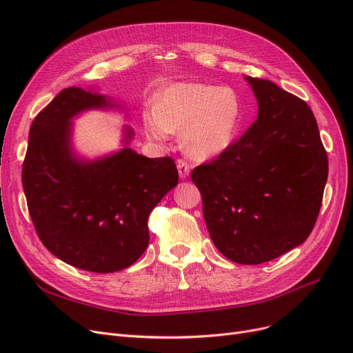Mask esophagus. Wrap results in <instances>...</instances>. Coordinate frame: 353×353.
<instances>
[{
    "mask_svg": "<svg viewBox=\"0 0 353 353\" xmlns=\"http://www.w3.org/2000/svg\"><path fill=\"white\" fill-rule=\"evenodd\" d=\"M177 170H179L180 179L184 180V179H188L189 174H190V165L188 164L186 160L179 159V160H177Z\"/></svg>",
    "mask_w": 353,
    "mask_h": 353,
    "instance_id": "obj_1",
    "label": "esophagus"
}]
</instances>
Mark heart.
<instances>
[{
  "mask_svg": "<svg viewBox=\"0 0 353 353\" xmlns=\"http://www.w3.org/2000/svg\"><path fill=\"white\" fill-rule=\"evenodd\" d=\"M243 123V107L229 87L176 83L163 88L156 104L143 110L147 136L167 141L183 133V147L196 160L217 157L233 144Z\"/></svg>",
  "mask_w": 353,
  "mask_h": 353,
  "instance_id": "b5f03b06",
  "label": "heart"
}]
</instances>
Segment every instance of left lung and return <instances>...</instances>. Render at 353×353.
<instances>
[{
	"mask_svg": "<svg viewBox=\"0 0 353 353\" xmlns=\"http://www.w3.org/2000/svg\"><path fill=\"white\" fill-rule=\"evenodd\" d=\"M259 111L226 152L197 165L192 180L219 252L259 265L302 245L322 206L327 156L310 107L279 85L245 77Z\"/></svg>",
	"mask_w": 353,
	"mask_h": 353,
	"instance_id": "left-lung-1",
	"label": "left lung"
}]
</instances>
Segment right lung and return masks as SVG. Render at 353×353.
<instances>
[{"instance_id": "right-lung-1", "label": "right lung", "mask_w": 353, "mask_h": 353, "mask_svg": "<svg viewBox=\"0 0 353 353\" xmlns=\"http://www.w3.org/2000/svg\"><path fill=\"white\" fill-rule=\"evenodd\" d=\"M119 108L99 92L64 88L30 127L23 164L28 212L43 245L67 265L96 273L119 272L144 253L147 219L179 183L172 157L148 159L128 147L96 160L77 157L71 120L81 111Z\"/></svg>"}]
</instances>
